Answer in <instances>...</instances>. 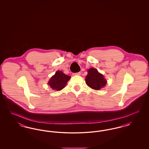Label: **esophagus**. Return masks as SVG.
Listing matches in <instances>:
<instances>
[{"label": "esophagus", "instance_id": "34e87169", "mask_svg": "<svg viewBox=\"0 0 149 149\" xmlns=\"http://www.w3.org/2000/svg\"><path fill=\"white\" fill-rule=\"evenodd\" d=\"M80 74H81L80 72H77V73H74L73 74V75H80Z\"/></svg>", "mask_w": 149, "mask_h": 149}]
</instances>
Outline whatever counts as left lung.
<instances>
[{
  "instance_id": "1",
  "label": "left lung",
  "mask_w": 149,
  "mask_h": 149,
  "mask_svg": "<svg viewBox=\"0 0 149 149\" xmlns=\"http://www.w3.org/2000/svg\"><path fill=\"white\" fill-rule=\"evenodd\" d=\"M88 75L85 78L86 84L95 90H99L107 84V81L102 74L97 69L91 68L88 70Z\"/></svg>"
}]
</instances>
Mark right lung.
<instances>
[{"instance_id": "add662e5", "label": "right lung", "mask_w": 149, "mask_h": 149, "mask_svg": "<svg viewBox=\"0 0 149 149\" xmlns=\"http://www.w3.org/2000/svg\"><path fill=\"white\" fill-rule=\"evenodd\" d=\"M70 79V77L65 74L63 71H57L51 78L48 84L53 89L60 91L65 88Z\"/></svg>"}]
</instances>
